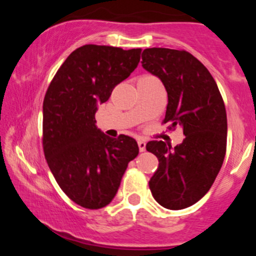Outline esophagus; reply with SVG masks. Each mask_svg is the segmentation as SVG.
<instances>
[{"mask_svg": "<svg viewBox=\"0 0 256 256\" xmlns=\"http://www.w3.org/2000/svg\"><path fill=\"white\" fill-rule=\"evenodd\" d=\"M138 146L140 152H144V150H146V141H144V140H138Z\"/></svg>", "mask_w": 256, "mask_h": 256, "instance_id": "34e87169", "label": "esophagus"}]
</instances>
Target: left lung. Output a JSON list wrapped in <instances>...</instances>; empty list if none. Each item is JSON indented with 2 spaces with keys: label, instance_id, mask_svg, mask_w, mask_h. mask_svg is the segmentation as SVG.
<instances>
[{
  "label": "left lung",
  "instance_id": "obj_1",
  "mask_svg": "<svg viewBox=\"0 0 256 256\" xmlns=\"http://www.w3.org/2000/svg\"><path fill=\"white\" fill-rule=\"evenodd\" d=\"M142 66L158 76L168 93L163 124L183 128L185 138L172 149L163 141L146 148L158 158L149 180L155 200L163 208L182 210L208 194L226 155L227 116L222 96L208 70L185 50L146 48Z\"/></svg>",
  "mask_w": 256,
  "mask_h": 256
}]
</instances>
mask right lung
<instances>
[{
  "instance_id": "obj_1",
  "label": "right lung",
  "mask_w": 256,
  "mask_h": 256,
  "mask_svg": "<svg viewBox=\"0 0 256 256\" xmlns=\"http://www.w3.org/2000/svg\"><path fill=\"white\" fill-rule=\"evenodd\" d=\"M141 51L80 46L62 62L45 93V158L64 194L85 208L110 204L128 163L138 155L132 138H112L98 129L96 112L138 68Z\"/></svg>"
}]
</instances>
